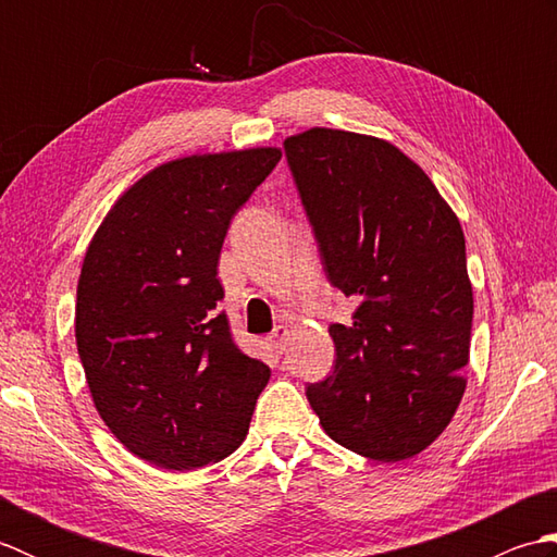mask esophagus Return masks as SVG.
Returning a JSON list of instances; mask_svg holds the SVG:
<instances>
[{
	"mask_svg": "<svg viewBox=\"0 0 557 557\" xmlns=\"http://www.w3.org/2000/svg\"><path fill=\"white\" fill-rule=\"evenodd\" d=\"M287 337H289V330H287V325H277V327L272 330V333H270L268 342H270V345L275 347L277 351H282V349H285V342H287Z\"/></svg>",
	"mask_w": 557,
	"mask_h": 557,
	"instance_id": "obj_1",
	"label": "esophagus"
}]
</instances>
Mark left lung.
<instances>
[{
    "mask_svg": "<svg viewBox=\"0 0 557 557\" xmlns=\"http://www.w3.org/2000/svg\"><path fill=\"white\" fill-rule=\"evenodd\" d=\"M285 158L327 282L359 304L349 325H330L333 373L306 397L351 453L419 455L467 387L474 297L459 220L387 140L311 128L285 140Z\"/></svg>",
    "mask_w": 557,
    "mask_h": 557,
    "instance_id": "obj_1",
    "label": "left lung"
}]
</instances>
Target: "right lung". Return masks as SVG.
<instances>
[{
  "label": "right lung",
  "mask_w": 557,
  "mask_h": 557,
  "mask_svg": "<svg viewBox=\"0 0 557 557\" xmlns=\"http://www.w3.org/2000/svg\"><path fill=\"white\" fill-rule=\"evenodd\" d=\"M277 148L194 156L116 200L83 260L76 345L96 409L128 453L174 471L244 443L270 369L236 347L218 260Z\"/></svg>",
  "instance_id": "right-lung-1"
}]
</instances>
